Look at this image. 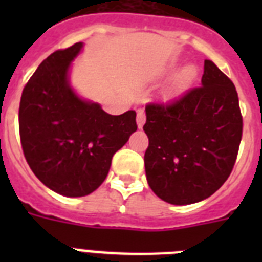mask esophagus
Listing matches in <instances>:
<instances>
[{"label": "esophagus", "mask_w": 262, "mask_h": 262, "mask_svg": "<svg viewBox=\"0 0 262 262\" xmlns=\"http://www.w3.org/2000/svg\"><path fill=\"white\" fill-rule=\"evenodd\" d=\"M145 123V113L143 110L137 111V126L143 127Z\"/></svg>", "instance_id": "1"}]
</instances>
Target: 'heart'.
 Masks as SVG:
<instances>
[{
    "label": "heart",
    "mask_w": 262,
    "mask_h": 262,
    "mask_svg": "<svg viewBox=\"0 0 262 262\" xmlns=\"http://www.w3.org/2000/svg\"><path fill=\"white\" fill-rule=\"evenodd\" d=\"M174 67L175 63L170 65L167 71H172ZM197 76H199V69L194 65H186V67H183L181 71L175 73L171 81L168 83L166 90L163 91V95H162L163 100H166V102H172V100H177V99L181 98L182 95H185L187 91L190 90L191 85L197 80Z\"/></svg>",
    "instance_id": "1"
}]
</instances>
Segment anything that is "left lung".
Masks as SVG:
<instances>
[{
	"instance_id": "1",
	"label": "left lung",
	"mask_w": 262,
	"mask_h": 262,
	"mask_svg": "<svg viewBox=\"0 0 262 262\" xmlns=\"http://www.w3.org/2000/svg\"><path fill=\"white\" fill-rule=\"evenodd\" d=\"M145 114V174L159 199L199 203L227 181L242 139V115L235 85L212 61L204 62L201 87L168 106L151 103Z\"/></svg>"
}]
</instances>
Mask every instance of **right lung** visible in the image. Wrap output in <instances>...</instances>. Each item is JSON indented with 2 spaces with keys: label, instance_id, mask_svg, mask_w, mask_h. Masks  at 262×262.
<instances>
[{
  "label": "right lung",
  "instance_id": "right-lung-1",
  "mask_svg": "<svg viewBox=\"0 0 262 262\" xmlns=\"http://www.w3.org/2000/svg\"><path fill=\"white\" fill-rule=\"evenodd\" d=\"M83 42L50 54L23 90L20 140L27 163L43 185L67 197H83L106 179L111 159L137 130L136 111L110 115L77 95L71 65Z\"/></svg>",
  "mask_w": 262,
  "mask_h": 262
}]
</instances>
